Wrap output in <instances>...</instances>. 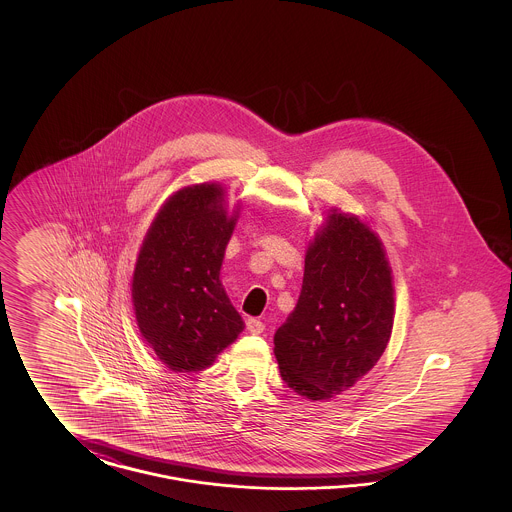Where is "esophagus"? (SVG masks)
I'll list each match as a JSON object with an SVG mask.
<instances>
[{
	"label": "esophagus",
	"instance_id": "34e87169",
	"mask_svg": "<svg viewBox=\"0 0 512 512\" xmlns=\"http://www.w3.org/2000/svg\"><path fill=\"white\" fill-rule=\"evenodd\" d=\"M245 326L251 334H263V330H265V324L259 318H247Z\"/></svg>",
	"mask_w": 512,
	"mask_h": 512
}]
</instances>
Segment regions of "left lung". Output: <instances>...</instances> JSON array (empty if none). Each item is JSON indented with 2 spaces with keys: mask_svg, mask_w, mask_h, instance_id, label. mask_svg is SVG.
I'll use <instances>...</instances> for the list:
<instances>
[{
  "mask_svg": "<svg viewBox=\"0 0 512 512\" xmlns=\"http://www.w3.org/2000/svg\"><path fill=\"white\" fill-rule=\"evenodd\" d=\"M393 295L378 234L357 215L330 209L307 247L297 305L274 334L288 388L311 401L353 388L388 347Z\"/></svg>",
  "mask_w": 512,
  "mask_h": 512,
  "instance_id": "8db88e82",
  "label": "left lung"
}]
</instances>
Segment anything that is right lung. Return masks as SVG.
<instances>
[{
	"label": "right lung",
	"mask_w": 512,
	"mask_h": 512,
	"mask_svg": "<svg viewBox=\"0 0 512 512\" xmlns=\"http://www.w3.org/2000/svg\"><path fill=\"white\" fill-rule=\"evenodd\" d=\"M240 207L228 213L219 182L194 184L174 192L147 228L132 276L134 315L142 338L172 372L213 365L244 330L220 282Z\"/></svg>",
	"instance_id": "1"
}]
</instances>
